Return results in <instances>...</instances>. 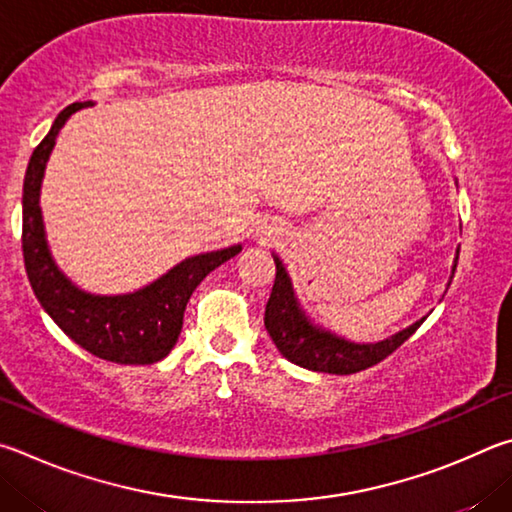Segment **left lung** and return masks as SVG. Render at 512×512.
Listing matches in <instances>:
<instances>
[{
    "mask_svg": "<svg viewBox=\"0 0 512 512\" xmlns=\"http://www.w3.org/2000/svg\"><path fill=\"white\" fill-rule=\"evenodd\" d=\"M274 263L276 279L270 301H267L265 306V328L276 348L281 351V355L288 357L292 364L303 366V369L335 375H351L357 371H364L369 369V366L382 362L384 357H389L398 346L405 344L425 321L420 319L414 326L400 330L398 335L384 339V342L378 344L346 342V339L310 324L306 312L301 310L297 297H294L290 276L285 272L279 256H274ZM456 263H459V249H456L452 276L456 272Z\"/></svg>",
    "mask_w": 512,
    "mask_h": 512,
    "instance_id": "8db88e82",
    "label": "left lung"
}]
</instances>
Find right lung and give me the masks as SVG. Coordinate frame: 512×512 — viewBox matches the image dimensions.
<instances>
[{"label":"right lung","mask_w":512,"mask_h":512,"mask_svg":"<svg viewBox=\"0 0 512 512\" xmlns=\"http://www.w3.org/2000/svg\"><path fill=\"white\" fill-rule=\"evenodd\" d=\"M89 103H71L62 110L38 148L33 150L22 195V251L29 283L40 306L67 337L101 360L116 364H155L175 346L184 324V310L202 279L242 249L233 245L191 256L143 290L119 297H96L78 290L56 263L44 238L40 184L56 137L71 114Z\"/></svg>","instance_id":"add662e5"}]
</instances>
